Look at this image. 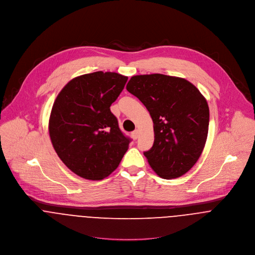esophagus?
I'll list each match as a JSON object with an SVG mask.
<instances>
[{"mask_svg": "<svg viewBox=\"0 0 255 255\" xmlns=\"http://www.w3.org/2000/svg\"><path fill=\"white\" fill-rule=\"evenodd\" d=\"M131 135H132V137H133L134 139H136V138L138 137V135H139V131H138L137 129H135V130H133V131L131 132Z\"/></svg>", "mask_w": 255, "mask_h": 255, "instance_id": "1", "label": "esophagus"}]
</instances>
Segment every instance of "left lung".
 Returning a JSON list of instances; mask_svg holds the SVG:
<instances>
[{
	"label": "left lung",
	"mask_w": 255,
	"mask_h": 255,
	"mask_svg": "<svg viewBox=\"0 0 255 255\" xmlns=\"http://www.w3.org/2000/svg\"><path fill=\"white\" fill-rule=\"evenodd\" d=\"M127 90L142 102L154 124V143L143 152L151 168L166 180L184 175L206 142V99L186 79L160 73L132 76Z\"/></svg>",
	"instance_id": "left-lung-1"
}]
</instances>
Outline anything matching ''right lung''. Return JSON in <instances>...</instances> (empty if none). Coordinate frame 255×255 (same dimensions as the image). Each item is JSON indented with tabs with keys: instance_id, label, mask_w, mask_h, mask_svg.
<instances>
[{
	"instance_id": "obj_1",
	"label": "right lung",
	"mask_w": 255,
	"mask_h": 255,
	"mask_svg": "<svg viewBox=\"0 0 255 255\" xmlns=\"http://www.w3.org/2000/svg\"><path fill=\"white\" fill-rule=\"evenodd\" d=\"M127 81L117 73L83 74L72 79L54 102L49 121L52 144L63 163L83 179L108 177L131 141L110 110Z\"/></svg>"
}]
</instances>
